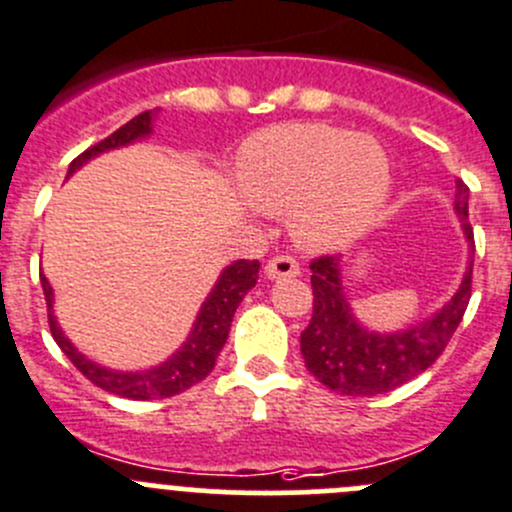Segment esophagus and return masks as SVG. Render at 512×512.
I'll list each match as a JSON object with an SVG mask.
<instances>
[{
    "label": "esophagus",
    "mask_w": 512,
    "mask_h": 512,
    "mask_svg": "<svg viewBox=\"0 0 512 512\" xmlns=\"http://www.w3.org/2000/svg\"><path fill=\"white\" fill-rule=\"evenodd\" d=\"M265 275L270 280H285V277H297L300 275V265H297L295 257L290 255H277L272 260H267Z\"/></svg>",
    "instance_id": "1"
}]
</instances>
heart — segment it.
<instances>
[{
  "mask_svg": "<svg viewBox=\"0 0 512 512\" xmlns=\"http://www.w3.org/2000/svg\"><path fill=\"white\" fill-rule=\"evenodd\" d=\"M245 195L262 210L292 208L307 247H340L365 232L390 195V160L370 137L330 124H280L247 142Z\"/></svg>",
  "mask_w": 512,
  "mask_h": 512,
  "instance_id": "obj_1",
  "label": "heart"
}]
</instances>
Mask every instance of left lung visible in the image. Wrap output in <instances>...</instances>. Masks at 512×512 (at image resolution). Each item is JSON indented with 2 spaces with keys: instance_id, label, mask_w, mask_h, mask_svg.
<instances>
[{
  "instance_id": "1",
  "label": "left lung",
  "mask_w": 512,
  "mask_h": 512,
  "mask_svg": "<svg viewBox=\"0 0 512 512\" xmlns=\"http://www.w3.org/2000/svg\"><path fill=\"white\" fill-rule=\"evenodd\" d=\"M468 185L455 182V212L470 242V265L453 300L428 320L393 335L370 332L355 320L340 280V257L322 255L310 262L312 320L300 335L305 367L332 393L370 398L390 393L428 370L458 330L473 292L475 240L468 222Z\"/></svg>"
}]
</instances>
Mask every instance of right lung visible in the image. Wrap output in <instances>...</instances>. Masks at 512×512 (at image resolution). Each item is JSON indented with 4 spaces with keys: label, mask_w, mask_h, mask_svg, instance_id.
<instances>
[{
    "label": "right lung",
    "mask_w": 512,
    "mask_h": 512,
    "mask_svg": "<svg viewBox=\"0 0 512 512\" xmlns=\"http://www.w3.org/2000/svg\"><path fill=\"white\" fill-rule=\"evenodd\" d=\"M150 132L152 112L137 114L135 119L122 124L117 132H112V135L104 137L102 142H97V145L84 150L79 157H74L72 165H69V175H72L74 170H79L87 160L97 157L99 152L117 150V147L130 145V142L147 137ZM257 272H260V262L257 260L232 262V265L222 272L215 290L210 292V297H207L205 305H202L200 315H197L195 320V327H192L185 345H182L170 360L145 372L107 370V367L94 365V362L87 360L82 352L74 350V345L64 337V332L59 330L57 320H54L52 315V285H49L47 277H44L42 272H39V280H42L44 300H47L49 332H52L54 342H57L59 350L72 360V365L77 367L92 385L130 400H160L172 398V395L177 393H185V390L192 388L195 382L205 380V377L210 375L212 367H215L217 362V355H220V350L227 342V335H230L232 315H235L237 305H240L242 297L247 295V290H252V287L257 285Z\"/></svg>",
    "instance_id": "add662e5"
}]
</instances>
